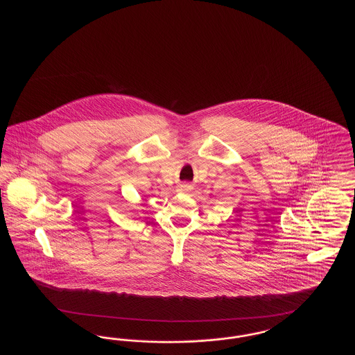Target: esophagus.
<instances>
[{"mask_svg":"<svg viewBox=\"0 0 355 355\" xmlns=\"http://www.w3.org/2000/svg\"><path fill=\"white\" fill-rule=\"evenodd\" d=\"M182 190H190V185H181Z\"/></svg>","mask_w":355,"mask_h":355,"instance_id":"34e87169","label":"esophagus"}]
</instances>
